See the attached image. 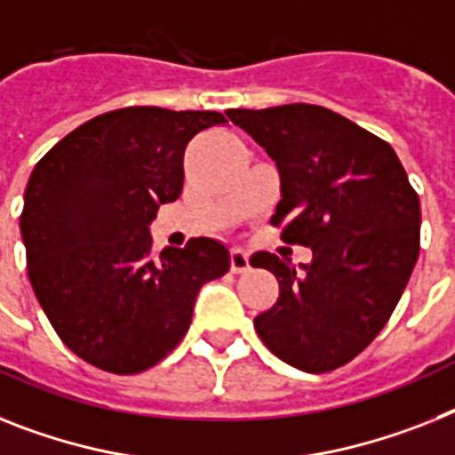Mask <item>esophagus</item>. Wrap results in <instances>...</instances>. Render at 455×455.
<instances>
[{
  "instance_id": "esophagus-1",
  "label": "esophagus",
  "mask_w": 455,
  "mask_h": 455,
  "mask_svg": "<svg viewBox=\"0 0 455 455\" xmlns=\"http://www.w3.org/2000/svg\"><path fill=\"white\" fill-rule=\"evenodd\" d=\"M230 267L232 272H246L249 269V253L242 249H232L230 251Z\"/></svg>"
}]
</instances>
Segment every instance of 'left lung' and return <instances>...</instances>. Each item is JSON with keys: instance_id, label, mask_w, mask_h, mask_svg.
<instances>
[{"instance_id": "left-lung-1", "label": "left lung", "mask_w": 455, "mask_h": 455, "mask_svg": "<svg viewBox=\"0 0 455 455\" xmlns=\"http://www.w3.org/2000/svg\"><path fill=\"white\" fill-rule=\"evenodd\" d=\"M276 163L281 239L314 251L302 272L279 255H251L279 281L255 332L288 365L311 374L354 360L403 298L421 249V204L395 151L316 104L230 108Z\"/></svg>"}]
</instances>
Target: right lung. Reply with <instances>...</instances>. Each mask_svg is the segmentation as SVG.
<instances>
[{"instance_id":"obj_1","label":"right lung","mask_w":455,"mask_h":455,"mask_svg":"<svg viewBox=\"0 0 455 455\" xmlns=\"http://www.w3.org/2000/svg\"><path fill=\"white\" fill-rule=\"evenodd\" d=\"M219 111L127 107L88 120L41 157L20 235L41 309L78 358L139 374L174 351L195 298L230 269L223 243L197 236L153 255L148 225L179 200L183 153Z\"/></svg>"}]
</instances>
